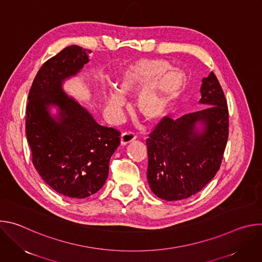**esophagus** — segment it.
<instances>
[{"label": "esophagus", "instance_id": "esophagus-1", "mask_svg": "<svg viewBox=\"0 0 262 262\" xmlns=\"http://www.w3.org/2000/svg\"><path fill=\"white\" fill-rule=\"evenodd\" d=\"M135 139H136V137L134 136V134H132V133H129V132L123 133V134L120 136V144H121V145H126V144L133 142Z\"/></svg>", "mask_w": 262, "mask_h": 262}]
</instances>
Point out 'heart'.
Here are the masks:
<instances>
[{"label": "heart", "mask_w": 262, "mask_h": 262, "mask_svg": "<svg viewBox=\"0 0 262 262\" xmlns=\"http://www.w3.org/2000/svg\"><path fill=\"white\" fill-rule=\"evenodd\" d=\"M169 68L163 60L139 59L120 72L116 88L103 92V101L110 115L118 118L125 104V96H138V113L149 123L162 120L169 112L173 100L178 96L183 76L178 69Z\"/></svg>", "instance_id": "obj_1"}]
</instances>
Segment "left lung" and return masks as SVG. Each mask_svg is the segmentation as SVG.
Instances as JSON below:
<instances>
[{"label": "left lung", "instance_id": "left-lung-1", "mask_svg": "<svg viewBox=\"0 0 262 262\" xmlns=\"http://www.w3.org/2000/svg\"><path fill=\"white\" fill-rule=\"evenodd\" d=\"M204 110L176 120L164 117L146 140L147 179L159 198H189L214 177L228 140L229 114L223 89L211 71L202 79Z\"/></svg>", "mask_w": 262, "mask_h": 262}]
</instances>
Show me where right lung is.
Returning <instances> with one entry per match:
<instances>
[{"instance_id":"right-lung-1","label":"right lung","mask_w":262,"mask_h":262,"mask_svg":"<svg viewBox=\"0 0 262 262\" xmlns=\"http://www.w3.org/2000/svg\"><path fill=\"white\" fill-rule=\"evenodd\" d=\"M88 53L70 46L48 60L33 81L26 108V135L35 169L57 193L79 199L102 188L110 159L120 144L118 130L99 125L63 90V83L90 61ZM51 107H57V116L51 115Z\"/></svg>"}]
</instances>
